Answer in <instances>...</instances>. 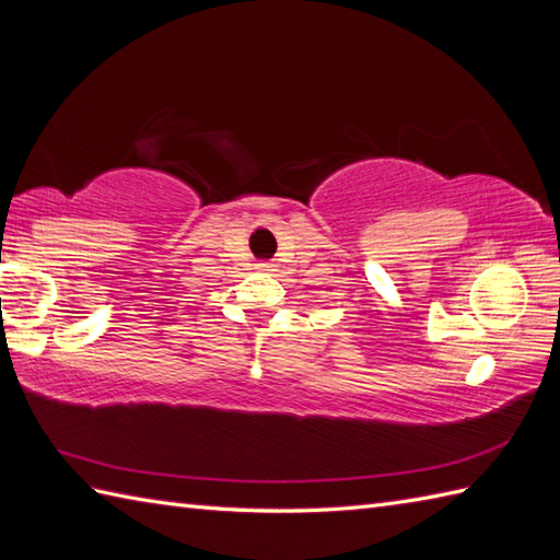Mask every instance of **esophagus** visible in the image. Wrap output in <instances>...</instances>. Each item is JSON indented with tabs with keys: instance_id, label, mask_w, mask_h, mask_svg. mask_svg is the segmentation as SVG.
Segmentation results:
<instances>
[{
	"instance_id": "esophagus-1",
	"label": "esophagus",
	"mask_w": 560,
	"mask_h": 560,
	"mask_svg": "<svg viewBox=\"0 0 560 560\" xmlns=\"http://www.w3.org/2000/svg\"><path fill=\"white\" fill-rule=\"evenodd\" d=\"M257 269L259 271H273V265H271V261H259Z\"/></svg>"
}]
</instances>
